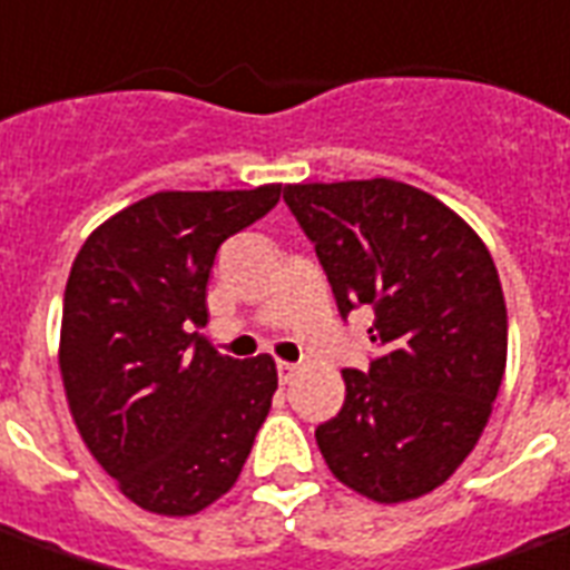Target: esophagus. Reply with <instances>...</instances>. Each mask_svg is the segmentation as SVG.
<instances>
[{
    "label": "esophagus",
    "instance_id": "1",
    "mask_svg": "<svg viewBox=\"0 0 570 570\" xmlns=\"http://www.w3.org/2000/svg\"><path fill=\"white\" fill-rule=\"evenodd\" d=\"M295 373H298V364H289V362H277V380L284 382H289L295 376Z\"/></svg>",
    "mask_w": 570,
    "mask_h": 570
}]
</instances>
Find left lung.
<instances>
[{
	"label": "left lung",
	"mask_w": 570,
	"mask_h": 570,
	"mask_svg": "<svg viewBox=\"0 0 570 570\" xmlns=\"http://www.w3.org/2000/svg\"><path fill=\"white\" fill-rule=\"evenodd\" d=\"M337 311L371 307L367 371L316 428L332 475L394 505L445 484L488 428L508 355L505 295L466 220L394 179L286 185Z\"/></svg>",
	"instance_id": "1"
}]
</instances>
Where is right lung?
Returning a JSON list of instances; mask_svg holds the SVG:
<instances>
[{
	"label": "right lung",
	"mask_w": 570,
	"mask_h": 570,
	"mask_svg": "<svg viewBox=\"0 0 570 570\" xmlns=\"http://www.w3.org/2000/svg\"><path fill=\"white\" fill-rule=\"evenodd\" d=\"M281 185L160 190L86 238L62 304L59 371L86 449L134 505L188 517L227 493L263 428L277 367L203 337L217 247Z\"/></svg>",
	"instance_id": "right-lung-1"
}]
</instances>
